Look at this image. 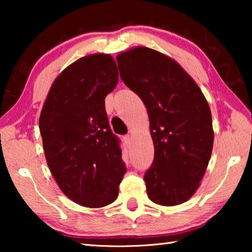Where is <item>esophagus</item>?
Segmentation results:
<instances>
[{
  "label": "esophagus",
  "instance_id": "34e87169",
  "mask_svg": "<svg viewBox=\"0 0 252 252\" xmlns=\"http://www.w3.org/2000/svg\"><path fill=\"white\" fill-rule=\"evenodd\" d=\"M123 141H125L127 144V146H130L131 142H132V135L126 134L125 136H123Z\"/></svg>",
  "mask_w": 252,
  "mask_h": 252
}]
</instances>
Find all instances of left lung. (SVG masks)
<instances>
[{
	"label": "left lung",
	"instance_id": "8db88e82",
	"mask_svg": "<svg viewBox=\"0 0 252 252\" xmlns=\"http://www.w3.org/2000/svg\"><path fill=\"white\" fill-rule=\"evenodd\" d=\"M120 76L148 110L155 159L144 174L152 202L178 206L200 186L213 147L209 104L194 80L173 59L136 46L118 54Z\"/></svg>",
	"mask_w": 252,
	"mask_h": 252
}]
</instances>
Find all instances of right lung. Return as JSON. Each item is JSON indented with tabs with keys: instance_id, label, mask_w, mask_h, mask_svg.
<instances>
[{
	"instance_id": "add662e5",
	"label": "right lung",
	"mask_w": 252,
	"mask_h": 252,
	"mask_svg": "<svg viewBox=\"0 0 252 252\" xmlns=\"http://www.w3.org/2000/svg\"><path fill=\"white\" fill-rule=\"evenodd\" d=\"M119 81L110 54L96 53L65 67L51 87L39 120L46 162L72 201L101 208L118 198L126 171L104 99Z\"/></svg>"
}]
</instances>
